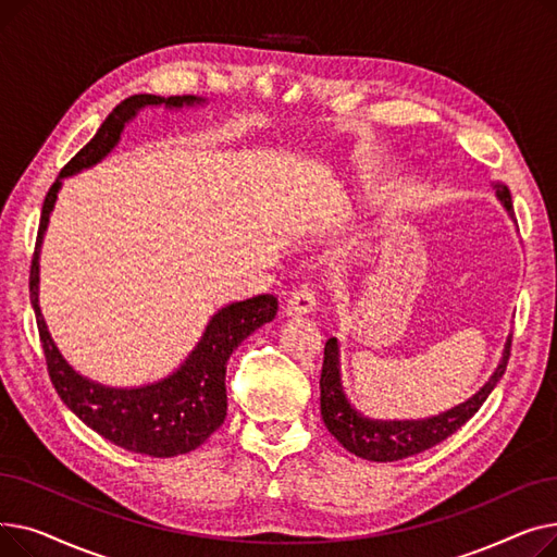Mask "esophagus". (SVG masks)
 Wrapping results in <instances>:
<instances>
[{
    "instance_id": "34e87169",
    "label": "esophagus",
    "mask_w": 557,
    "mask_h": 557,
    "mask_svg": "<svg viewBox=\"0 0 557 557\" xmlns=\"http://www.w3.org/2000/svg\"><path fill=\"white\" fill-rule=\"evenodd\" d=\"M313 309H315V294H313V288L309 284L298 286L294 294H290L288 305H286L288 315H307Z\"/></svg>"
}]
</instances>
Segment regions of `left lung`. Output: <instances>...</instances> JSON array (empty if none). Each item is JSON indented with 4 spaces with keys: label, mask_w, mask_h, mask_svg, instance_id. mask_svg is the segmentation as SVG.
I'll return each mask as SVG.
<instances>
[{
    "label": "left lung",
    "mask_w": 557,
    "mask_h": 557,
    "mask_svg": "<svg viewBox=\"0 0 557 557\" xmlns=\"http://www.w3.org/2000/svg\"><path fill=\"white\" fill-rule=\"evenodd\" d=\"M492 187L496 191V198L502 200L508 216L515 221L510 189L504 183H492ZM510 338L512 334H508L504 343V352L494 372L470 399L451 406L449 411L420 420H374L357 411L343 388L341 343L338 338H330L325 343L323 374H320V416H323L327 431L349 454L366 460L393 462L431 449L433 445L447 441L451 433H456L483 406L487 395L494 391L496 382H499L506 372L510 357Z\"/></svg>",
    "instance_id": "1"
}]
</instances>
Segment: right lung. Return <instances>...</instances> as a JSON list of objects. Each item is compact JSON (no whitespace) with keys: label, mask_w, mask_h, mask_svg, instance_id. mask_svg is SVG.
<instances>
[{"label":"right lung","mask_w":557,"mask_h":557,"mask_svg":"<svg viewBox=\"0 0 557 557\" xmlns=\"http://www.w3.org/2000/svg\"><path fill=\"white\" fill-rule=\"evenodd\" d=\"M208 101L194 95L166 99L156 95H135L122 101L106 116L97 135L67 162L45 198L36 255L32 263V282H28L47 368L55 393L61 395L65 406L83 424L103 435L106 441L122 449L153 458L187 454L200 447L223 424L227 411V359L255 330L271 323L277 313V300L267 294L225 305L208 320L196 347L171 374L158 379L153 384L131 388L106 386L76 372L49 334L47 320L40 309V250L63 181L99 164L120 144L126 124L135 120L139 110L160 106L166 110H181Z\"/></svg>","instance_id":"add662e5"}]
</instances>
